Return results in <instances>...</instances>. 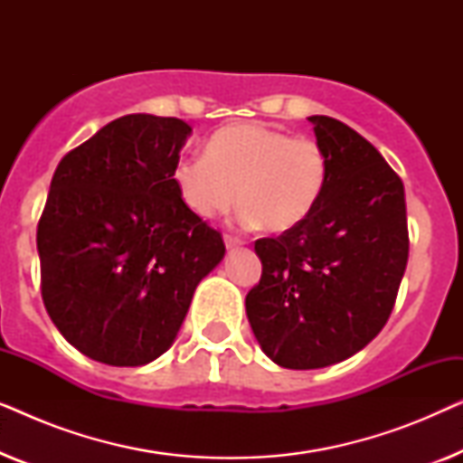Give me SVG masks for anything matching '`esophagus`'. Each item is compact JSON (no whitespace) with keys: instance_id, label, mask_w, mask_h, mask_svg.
Returning <instances> with one entry per match:
<instances>
[{"instance_id":"34e87169","label":"esophagus","mask_w":463,"mask_h":463,"mask_svg":"<svg viewBox=\"0 0 463 463\" xmlns=\"http://www.w3.org/2000/svg\"><path fill=\"white\" fill-rule=\"evenodd\" d=\"M225 240V249L227 250H233V249H238V246H242L244 242L240 238H233V236H225L223 238Z\"/></svg>"}]
</instances>
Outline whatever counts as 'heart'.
<instances>
[{
  "instance_id": "obj_1",
  "label": "heart",
  "mask_w": 463,
  "mask_h": 463,
  "mask_svg": "<svg viewBox=\"0 0 463 463\" xmlns=\"http://www.w3.org/2000/svg\"><path fill=\"white\" fill-rule=\"evenodd\" d=\"M173 181L183 204L214 219L244 202L238 221L282 233L301 225L318 206L328 181V157L312 138H293L265 124H232L214 132L206 154L175 164Z\"/></svg>"
}]
</instances>
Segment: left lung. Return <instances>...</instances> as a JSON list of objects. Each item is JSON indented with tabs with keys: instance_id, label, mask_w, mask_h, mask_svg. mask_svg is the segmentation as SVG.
<instances>
[{
	"instance_id": "left-lung-1",
	"label": "left lung",
	"mask_w": 463,
	"mask_h": 463,
	"mask_svg": "<svg viewBox=\"0 0 463 463\" xmlns=\"http://www.w3.org/2000/svg\"><path fill=\"white\" fill-rule=\"evenodd\" d=\"M328 157L314 213L278 238H261V280L246 316L284 369H322L354 356L388 322L409 259L404 187L383 156L328 116L307 118Z\"/></svg>"
}]
</instances>
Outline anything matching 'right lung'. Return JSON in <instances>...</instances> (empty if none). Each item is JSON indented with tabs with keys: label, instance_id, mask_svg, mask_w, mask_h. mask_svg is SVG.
Wrapping results in <instances>:
<instances>
[{
	"label": "right lung",
	"instance_id": "obj_1",
	"mask_svg": "<svg viewBox=\"0 0 463 463\" xmlns=\"http://www.w3.org/2000/svg\"><path fill=\"white\" fill-rule=\"evenodd\" d=\"M192 128L130 113L62 157L37 225L42 297L62 337L109 366L173 345L194 290L221 263V233L179 198L173 170Z\"/></svg>",
	"mask_w": 463,
	"mask_h": 463
}]
</instances>
